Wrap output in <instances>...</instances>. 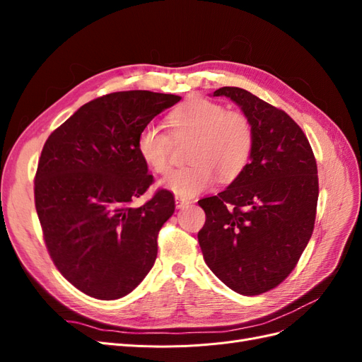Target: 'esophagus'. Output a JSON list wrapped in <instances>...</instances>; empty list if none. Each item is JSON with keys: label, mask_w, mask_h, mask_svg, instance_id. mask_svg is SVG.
I'll use <instances>...</instances> for the list:
<instances>
[{"label": "esophagus", "mask_w": 362, "mask_h": 362, "mask_svg": "<svg viewBox=\"0 0 362 362\" xmlns=\"http://www.w3.org/2000/svg\"><path fill=\"white\" fill-rule=\"evenodd\" d=\"M190 201L185 199V198H181V196H175V205H177V208H184L185 205H189Z\"/></svg>", "instance_id": "34e87169"}]
</instances>
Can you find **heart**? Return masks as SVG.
Here are the masks:
<instances>
[{"label": "heart", "instance_id": "obj_1", "mask_svg": "<svg viewBox=\"0 0 362 362\" xmlns=\"http://www.w3.org/2000/svg\"><path fill=\"white\" fill-rule=\"evenodd\" d=\"M172 137H192L187 152L190 166L170 172L163 185L181 198H192L216 184L229 182L247 166L254 148V129L242 112L194 96L169 115ZM172 140L154 122L141 127L137 152L146 166L158 175L170 166Z\"/></svg>", "mask_w": 362, "mask_h": 362}]
</instances>
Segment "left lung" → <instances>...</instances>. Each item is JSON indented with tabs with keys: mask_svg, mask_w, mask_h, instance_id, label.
Segmentation results:
<instances>
[{
	"mask_svg": "<svg viewBox=\"0 0 362 362\" xmlns=\"http://www.w3.org/2000/svg\"><path fill=\"white\" fill-rule=\"evenodd\" d=\"M254 129L245 170L217 196L201 199L198 233L206 266L235 293L278 287L308 245L319 199L317 163L302 128L281 108L240 87H221Z\"/></svg>",
	"mask_w": 362,
	"mask_h": 362,
	"instance_id": "obj_1",
	"label": "left lung"
}]
</instances>
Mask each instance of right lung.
Instances as JSON below:
<instances>
[{
	"mask_svg": "<svg viewBox=\"0 0 362 362\" xmlns=\"http://www.w3.org/2000/svg\"><path fill=\"white\" fill-rule=\"evenodd\" d=\"M180 100L149 90L108 93L80 107L43 145L35 177L43 240L59 272L87 296L124 298L154 266L175 201L158 189L133 205L154 182L137 136Z\"/></svg>",
	"mask_w": 362,
	"mask_h": 362,
	"instance_id": "right-lung-1",
	"label": "right lung"
}]
</instances>
